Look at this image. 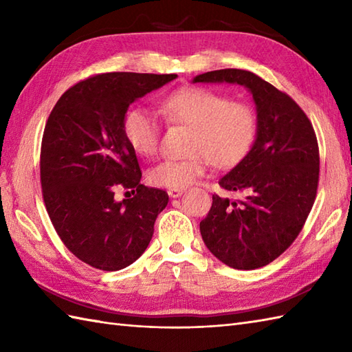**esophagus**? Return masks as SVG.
<instances>
[{"instance_id":"obj_1","label":"esophagus","mask_w":352,"mask_h":352,"mask_svg":"<svg viewBox=\"0 0 352 352\" xmlns=\"http://www.w3.org/2000/svg\"><path fill=\"white\" fill-rule=\"evenodd\" d=\"M183 192H184V189H169L168 190V195L170 198H178V197L183 195Z\"/></svg>"}]
</instances>
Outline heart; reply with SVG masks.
Returning <instances> with one entry per match:
<instances>
[{
    "label": "heart",
    "mask_w": 352,
    "mask_h": 352,
    "mask_svg": "<svg viewBox=\"0 0 352 352\" xmlns=\"http://www.w3.org/2000/svg\"><path fill=\"white\" fill-rule=\"evenodd\" d=\"M164 121L190 130L183 160H163L148 172L157 188L183 189L203 177L208 163L230 169L250 154L258 134V118L250 104L208 87H182L160 102ZM124 136L142 157L157 153L162 125L151 111L131 107L124 116Z\"/></svg>",
    "instance_id": "1"
}]
</instances>
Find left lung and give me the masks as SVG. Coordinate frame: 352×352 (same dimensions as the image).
<instances>
[{"label": "left lung", "mask_w": 352, "mask_h": 352, "mask_svg": "<svg viewBox=\"0 0 352 352\" xmlns=\"http://www.w3.org/2000/svg\"><path fill=\"white\" fill-rule=\"evenodd\" d=\"M195 83H237L248 87L257 106L258 134L250 154L219 180L242 199L213 195L199 222L206 246L234 269L266 266L301 233L315 204L319 183L316 133L290 96L245 69H218Z\"/></svg>", "instance_id": "1"}]
</instances>
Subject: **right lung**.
Returning <instances> with one entry per match:
<instances>
[{
    "label": "right lung",
    "mask_w": 352,
    "mask_h": 352,
    "mask_svg": "<svg viewBox=\"0 0 352 352\" xmlns=\"http://www.w3.org/2000/svg\"><path fill=\"white\" fill-rule=\"evenodd\" d=\"M174 78L177 74H96L69 87L51 110L41 145L43 203L60 241L89 266L119 271L151 242L169 197L140 184L122 125L131 102ZM118 188L133 197L119 204Z\"/></svg>",
    "instance_id": "add662e5"
}]
</instances>
